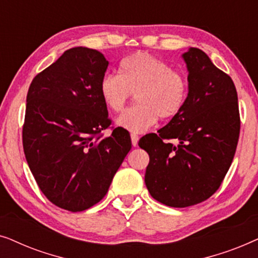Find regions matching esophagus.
I'll list each match as a JSON object with an SVG mask.
<instances>
[{"label": "esophagus", "mask_w": 258, "mask_h": 258, "mask_svg": "<svg viewBox=\"0 0 258 258\" xmlns=\"http://www.w3.org/2000/svg\"><path fill=\"white\" fill-rule=\"evenodd\" d=\"M130 137H132V143L134 147L137 146V143H139V135H136L135 133H132L130 134Z\"/></svg>", "instance_id": "34e87169"}]
</instances>
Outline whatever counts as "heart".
<instances>
[{
	"instance_id": "heart-1",
	"label": "heart",
	"mask_w": 258,
	"mask_h": 258,
	"mask_svg": "<svg viewBox=\"0 0 258 258\" xmlns=\"http://www.w3.org/2000/svg\"><path fill=\"white\" fill-rule=\"evenodd\" d=\"M135 94L136 105L117 118V124L133 133H143L158 117L177 116L186 103L189 82L182 72L144 51L123 58L118 75L105 74L100 81V95L114 112L124 110Z\"/></svg>"
}]
</instances>
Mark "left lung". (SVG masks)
Wrapping results in <instances>:
<instances>
[{"label":"left lung","instance_id":"obj_1","mask_svg":"<svg viewBox=\"0 0 258 258\" xmlns=\"http://www.w3.org/2000/svg\"><path fill=\"white\" fill-rule=\"evenodd\" d=\"M183 58L189 72L184 108L139 142L149 154L144 182L150 195L172 208L199 204L217 191L234 160L241 128L231 77L199 48H190Z\"/></svg>","mask_w":258,"mask_h":258}]
</instances>
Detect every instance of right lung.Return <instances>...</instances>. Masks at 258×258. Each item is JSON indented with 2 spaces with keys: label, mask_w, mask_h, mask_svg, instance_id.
I'll return each instance as SVG.
<instances>
[{
  "label": "right lung",
  "mask_w": 258,
  "mask_h": 258,
  "mask_svg": "<svg viewBox=\"0 0 258 258\" xmlns=\"http://www.w3.org/2000/svg\"><path fill=\"white\" fill-rule=\"evenodd\" d=\"M108 64L98 50L72 48L28 90L22 129L28 165L44 196L73 213L103 199L132 149L125 129H112L109 137L102 133L111 124L100 95Z\"/></svg>",
  "instance_id": "obj_1"
}]
</instances>
